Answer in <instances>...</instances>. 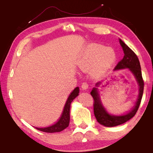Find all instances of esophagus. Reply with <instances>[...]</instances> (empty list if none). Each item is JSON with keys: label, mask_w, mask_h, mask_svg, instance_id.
<instances>
[{"label": "esophagus", "mask_w": 153, "mask_h": 153, "mask_svg": "<svg viewBox=\"0 0 153 153\" xmlns=\"http://www.w3.org/2000/svg\"><path fill=\"white\" fill-rule=\"evenodd\" d=\"M88 87H89V85H88V84L87 82H84L83 84H82V89L83 90H86L87 89Z\"/></svg>", "instance_id": "esophagus-1"}]
</instances>
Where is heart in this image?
<instances>
[{"instance_id": "heart-1", "label": "heart", "mask_w": 153, "mask_h": 153, "mask_svg": "<svg viewBox=\"0 0 153 153\" xmlns=\"http://www.w3.org/2000/svg\"><path fill=\"white\" fill-rule=\"evenodd\" d=\"M115 60L116 54L113 48L98 43H91L83 51L78 67L84 71L91 69V75L100 78L109 70Z\"/></svg>"}]
</instances>
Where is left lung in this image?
Wrapping results in <instances>:
<instances>
[{
    "mask_svg": "<svg viewBox=\"0 0 153 153\" xmlns=\"http://www.w3.org/2000/svg\"><path fill=\"white\" fill-rule=\"evenodd\" d=\"M119 43L123 48L124 55L121 61H120L117 63V66L115 67L114 71L126 68L128 69L133 74L138 83V87H139V94H138L136 104L130 112L123 115H113L107 112V111L105 110L101 103L98 92V88L94 87L92 89L91 94L94 99L93 106L94 115L97 121L100 124L106 127H114L122 124L129 121L136 114L141 102L143 92V86H144V82H143L140 64L137 55L121 39H119ZM100 84V82H98L96 84V87H99Z\"/></svg>",
    "mask_w": 153,
    "mask_h": 153,
    "instance_id": "obj_1",
    "label": "left lung"
}]
</instances>
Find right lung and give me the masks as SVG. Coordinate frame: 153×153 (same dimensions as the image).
Wrapping results in <instances>:
<instances>
[{"label": "right lung", "instance_id": "obj_1", "mask_svg": "<svg viewBox=\"0 0 153 153\" xmlns=\"http://www.w3.org/2000/svg\"><path fill=\"white\" fill-rule=\"evenodd\" d=\"M78 93H79V88L77 87L72 91L70 95L69 96L65 106H64V107L61 116L56 123L52 125V126L46 128H36L37 129H38L39 131L47 133L60 132L64 130L65 128H66L69 126V120H70L69 111H70L71 103L73 101V100L75 99L76 96H78Z\"/></svg>", "mask_w": 153, "mask_h": 153}]
</instances>
